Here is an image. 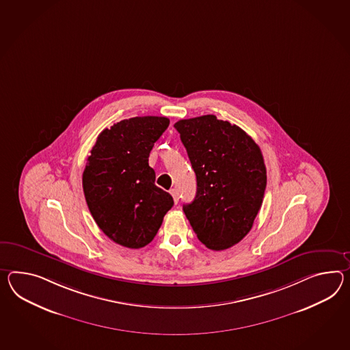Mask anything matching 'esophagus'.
<instances>
[{
  "instance_id": "esophagus-1",
  "label": "esophagus",
  "mask_w": 350,
  "mask_h": 350,
  "mask_svg": "<svg viewBox=\"0 0 350 350\" xmlns=\"http://www.w3.org/2000/svg\"><path fill=\"white\" fill-rule=\"evenodd\" d=\"M171 195L173 197V200H174V202L178 204V191L176 188H173V189H171Z\"/></svg>"
}]
</instances>
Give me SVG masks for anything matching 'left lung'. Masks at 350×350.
<instances>
[{"mask_svg": "<svg viewBox=\"0 0 350 350\" xmlns=\"http://www.w3.org/2000/svg\"><path fill=\"white\" fill-rule=\"evenodd\" d=\"M174 128L196 173V197L183 211L197 238L213 250L238 244L265 197L260 148L243 129L215 115L179 120Z\"/></svg>", "mask_w": 350, "mask_h": 350, "instance_id": "left-lung-1", "label": "left lung"}]
</instances>
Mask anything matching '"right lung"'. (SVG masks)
Masks as SVG:
<instances>
[{
    "instance_id": "obj_1",
    "label": "right lung",
    "mask_w": 350,
    "mask_h": 350,
    "mask_svg": "<svg viewBox=\"0 0 350 350\" xmlns=\"http://www.w3.org/2000/svg\"><path fill=\"white\" fill-rule=\"evenodd\" d=\"M170 125L163 116H137L105 129L87 159L82 186L98 228L122 247L148 245L173 206L155 186L148 158Z\"/></svg>"
}]
</instances>
